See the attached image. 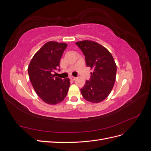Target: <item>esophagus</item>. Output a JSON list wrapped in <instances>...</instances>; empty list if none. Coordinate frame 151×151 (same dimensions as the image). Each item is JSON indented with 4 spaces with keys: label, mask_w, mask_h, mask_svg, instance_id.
Listing matches in <instances>:
<instances>
[{
    "label": "esophagus",
    "mask_w": 151,
    "mask_h": 151,
    "mask_svg": "<svg viewBox=\"0 0 151 151\" xmlns=\"http://www.w3.org/2000/svg\"><path fill=\"white\" fill-rule=\"evenodd\" d=\"M69 78H70V79H71V80H72V81H74V80L76 79V77H74V76H70Z\"/></svg>",
    "instance_id": "34e87169"
}]
</instances>
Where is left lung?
I'll use <instances>...</instances> for the list:
<instances>
[{
    "instance_id": "8db88e82",
    "label": "left lung",
    "mask_w": 151,
    "mask_h": 151,
    "mask_svg": "<svg viewBox=\"0 0 151 151\" xmlns=\"http://www.w3.org/2000/svg\"><path fill=\"white\" fill-rule=\"evenodd\" d=\"M76 44L85 56L86 65L93 68L89 81L81 89L83 98L89 102L103 101L111 93L116 79V65L108 50L93 41L84 40Z\"/></svg>"
}]
</instances>
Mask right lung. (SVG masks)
<instances>
[{
    "label": "right lung",
    "mask_w": 151,
    "mask_h": 151,
    "mask_svg": "<svg viewBox=\"0 0 151 151\" xmlns=\"http://www.w3.org/2000/svg\"><path fill=\"white\" fill-rule=\"evenodd\" d=\"M67 44L48 42L36 52L29 63V80L38 96L49 104L62 102L70 86L68 78L62 80L53 73L60 64V58Z\"/></svg>",
    "instance_id": "right-lung-1"
}]
</instances>
